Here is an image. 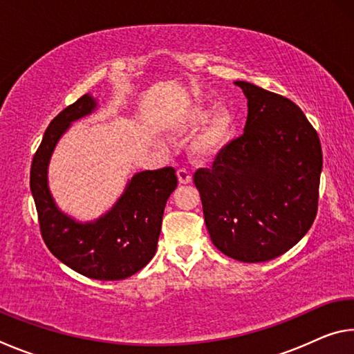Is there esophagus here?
<instances>
[{
    "mask_svg": "<svg viewBox=\"0 0 354 354\" xmlns=\"http://www.w3.org/2000/svg\"><path fill=\"white\" fill-rule=\"evenodd\" d=\"M176 175H178L179 184H189V183H192L190 171H187L185 169H179V170L176 171Z\"/></svg>",
    "mask_w": 354,
    "mask_h": 354,
    "instance_id": "1",
    "label": "esophagus"
}]
</instances>
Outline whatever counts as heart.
Segmentation results:
<instances>
[{"label": "heart", "instance_id": "heart-1", "mask_svg": "<svg viewBox=\"0 0 354 354\" xmlns=\"http://www.w3.org/2000/svg\"><path fill=\"white\" fill-rule=\"evenodd\" d=\"M203 129L190 142V151L196 158L207 159L217 156L230 145L236 134L237 120L231 111H220L214 113L209 106H195L187 112L175 133L178 136H189L196 129Z\"/></svg>", "mask_w": 354, "mask_h": 354}]
</instances>
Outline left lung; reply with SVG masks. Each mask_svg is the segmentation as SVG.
<instances>
[{
  "instance_id": "left-lung-1",
  "label": "left lung",
  "mask_w": 354,
  "mask_h": 354,
  "mask_svg": "<svg viewBox=\"0 0 354 354\" xmlns=\"http://www.w3.org/2000/svg\"><path fill=\"white\" fill-rule=\"evenodd\" d=\"M248 100L243 134L195 171L212 243L241 262L274 259L301 241L319 206V134L289 98L236 81Z\"/></svg>"
}]
</instances>
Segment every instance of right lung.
<instances>
[{
  "label": "right lung",
  "mask_w": 354,
  "mask_h": 354,
  "mask_svg": "<svg viewBox=\"0 0 354 354\" xmlns=\"http://www.w3.org/2000/svg\"><path fill=\"white\" fill-rule=\"evenodd\" d=\"M97 107V100L86 93L55 117L34 154L29 183L48 250L84 277L118 281L153 259L164 209L178 178L171 167L136 173L115 205L97 220L77 221L62 212L48 187L51 154L71 123L91 115Z\"/></svg>",
  "instance_id": "obj_1"
}]
</instances>
